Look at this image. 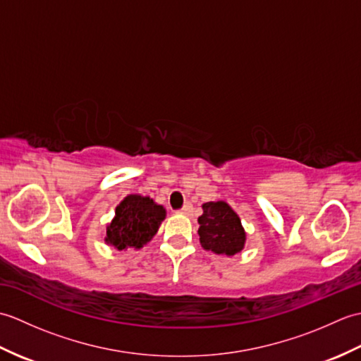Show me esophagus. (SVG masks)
<instances>
[{
	"mask_svg": "<svg viewBox=\"0 0 361 361\" xmlns=\"http://www.w3.org/2000/svg\"><path fill=\"white\" fill-rule=\"evenodd\" d=\"M192 211H194L192 204H190V203H186V204L183 206V208H181L178 212H180V214H185V216H190V214H192Z\"/></svg>",
	"mask_w": 361,
	"mask_h": 361,
	"instance_id": "obj_1",
	"label": "esophagus"
}]
</instances>
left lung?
I'll use <instances>...</instances> for the list:
<instances>
[{"mask_svg":"<svg viewBox=\"0 0 361 361\" xmlns=\"http://www.w3.org/2000/svg\"><path fill=\"white\" fill-rule=\"evenodd\" d=\"M203 214L198 217V235L206 251L234 256L245 247L247 234L240 219L226 202L203 203Z\"/></svg>","mask_w":361,"mask_h":361,"instance_id":"1","label":"left lung"}]
</instances>
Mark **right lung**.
<instances>
[{
	"label": "right lung",
	"instance_id": "right-lung-1",
	"mask_svg": "<svg viewBox=\"0 0 361 361\" xmlns=\"http://www.w3.org/2000/svg\"><path fill=\"white\" fill-rule=\"evenodd\" d=\"M166 209L150 197L130 194L114 211V219L106 226L105 242L116 250L136 248L147 245L157 234Z\"/></svg>",
	"mask_w": 361,
	"mask_h": 361
}]
</instances>
